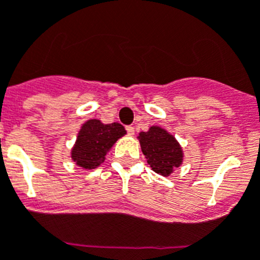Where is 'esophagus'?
Listing matches in <instances>:
<instances>
[{"instance_id": "obj_1", "label": "esophagus", "mask_w": 260, "mask_h": 260, "mask_svg": "<svg viewBox=\"0 0 260 260\" xmlns=\"http://www.w3.org/2000/svg\"><path fill=\"white\" fill-rule=\"evenodd\" d=\"M126 132H127L128 135H134L135 130H134V126H126Z\"/></svg>"}]
</instances>
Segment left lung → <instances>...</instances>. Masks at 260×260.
<instances>
[{
  "label": "left lung",
  "instance_id": "8db88e82",
  "mask_svg": "<svg viewBox=\"0 0 260 260\" xmlns=\"http://www.w3.org/2000/svg\"><path fill=\"white\" fill-rule=\"evenodd\" d=\"M139 142L149 166L159 175L168 177L182 164V148L175 138L164 128L152 126L148 132L140 133Z\"/></svg>",
  "mask_w": 260,
  "mask_h": 260
}]
</instances>
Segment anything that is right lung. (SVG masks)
Listing matches in <instances>:
<instances>
[{"label":"right lung","mask_w":260,"mask_h":260,"mask_svg":"<svg viewBox=\"0 0 260 260\" xmlns=\"http://www.w3.org/2000/svg\"><path fill=\"white\" fill-rule=\"evenodd\" d=\"M126 134L121 123H102L90 120L83 123L78 133L77 142L72 149V159L83 169H95L106 158L116 140Z\"/></svg>","instance_id":"add662e5"}]
</instances>
